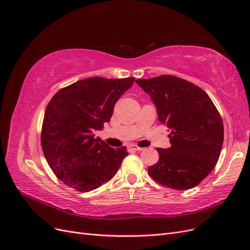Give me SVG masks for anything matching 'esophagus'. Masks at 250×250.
Returning a JSON list of instances; mask_svg holds the SVG:
<instances>
[{"mask_svg":"<svg viewBox=\"0 0 250 250\" xmlns=\"http://www.w3.org/2000/svg\"><path fill=\"white\" fill-rule=\"evenodd\" d=\"M128 149H129V150H135V151H141V150H143L142 147H139V146H137V145H131V146L128 147Z\"/></svg>","mask_w":250,"mask_h":250,"instance_id":"34e87169","label":"esophagus"}]
</instances>
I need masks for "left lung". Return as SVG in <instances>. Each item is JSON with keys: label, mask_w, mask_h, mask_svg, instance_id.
I'll list each match as a JSON object with an SVG mask.
<instances>
[{"label": "left lung", "mask_w": 250, "mask_h": 250, "mask_svg": "<svg viewBox=\"0 0 250 250\" xmlns=\"http://www.w3.org/2000/svg\"><path fill=\"white\" fill-rule=\"evenodd\" d=\"M166 124L170 147L157 148L159 160L149 176L160 185L188 190L214 168L224 142L222 117L209 96L196 84L173 75L137 80Z\"/></svg>", "instance_id": "8db88e82"}]
</instances>
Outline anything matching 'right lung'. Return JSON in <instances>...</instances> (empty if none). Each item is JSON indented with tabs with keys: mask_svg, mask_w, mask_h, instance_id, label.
<instances>
[{
	"mask_svg": "<svg viewBox=\"0 0 250 250\" xmlns=\"http://www.w3.org/2000/svg\"><path fill=\"white\" fill-rule=\"evenodd\" d=\"M134 78H89L59 90L49 102L41 142L53 172L67 186L89 192L111 180L128 154L126 148H111L94 132L110 122L121 96Z\"/></svg>",
	"mask_w": 250,
	"mask_h": 250,
	"instance_id": "add662e5",
	"label": "right lung"
}]
</instances>
